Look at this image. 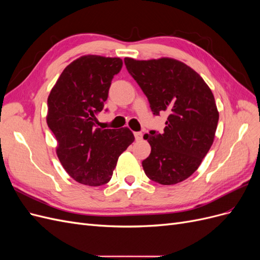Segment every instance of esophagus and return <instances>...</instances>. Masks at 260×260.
Masks as SVG:
<instances>
[{"mask_svg":"<svg viewBox=\"0 0 260 260\" xmlns=\"http://www.w3.org/2000/svg\"><path fill=\"white\" fill-rule=\"evenodd\" d=\"M135 138L137 141H141L143 138V133L142 132H135Z\"/></svg>","mask_w":260,"mask_h":260,"instance_id":"obj_1","label":"esophagus"}]
</instances>
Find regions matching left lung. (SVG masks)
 Returning a JSON list of instances; mask_svg holds the SVG:
<instances>
[{
    "instance_id": "8db88e82",
    "label": "left lung",
    "mask_w": 260,
    "mask_h": 260,
    "mask_svg": "<svg viewBox=\"0 0 260 260\" xmlns=\"http://www.w3.org/2000/svg\"><path fill=\"white\" fill-rule=\"evenodd\" d=\"M124 64L146 95L154 115L166 112L162 133L145 135L152 147L142 161L145 175L162 185L177 184L198 170L215 139L219 113L203 78L184 62L168 57Z\"/></svg>"
}]
</instances>
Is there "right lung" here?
Wrapping results in <instances>:
<instances>
[{
    "mask_svg": "<svg viewBox=\"0 0 260 260\" xmlns=\"http://www.w3.org/2000/svg\"><path fill=\"white\" fill-rule=\"evenodd\" d=\"M121 67L119 57L84 55L64 69L48 98L46 122L57 141V157L81 184H106L119 156L135 141L128 128H96V116Z\"/></svg>",
    "mask_w": 260,
    "mask_h": 260,
    "instance_id": "1",
    "label": "right lung"
}]
</instances>
